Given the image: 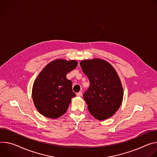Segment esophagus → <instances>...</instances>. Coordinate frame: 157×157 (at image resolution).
<instances>
[{"instance_id":"34e87169","label":"esophagus","mask_w":157,"mask_h":157,"mask_svg":"<svg viewBox=\"0 0 157 157\" xmlns=\"http://www.w3.org/2000/svg\"><path fill=\"white\" fill-rule=\"evenodd\" d=\"M77 95L78 96V97H81L82 95V92H78V93H77Z\"/></svg>"}]
</instances>
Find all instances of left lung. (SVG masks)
I'll use <instances>...</instances> for the list:
<instances>
[{
	"label": "left lung",
	"instance_id": "1",
	"mask_svg": "<svg viewBox=\"0 0 157 157\" xmlns=\"http://www.w3.org/2000/svg\"><path fill=\"white\" fill-rule=\"evenodd\" d=\"M80 65L90 82L83 94L90 114L98 120L110 118L121 105L124 90L115 68L100 59L84 60Z\"/></svg>",
	"mask_w": 157,
	"mask_h": 157
}]
</instances>
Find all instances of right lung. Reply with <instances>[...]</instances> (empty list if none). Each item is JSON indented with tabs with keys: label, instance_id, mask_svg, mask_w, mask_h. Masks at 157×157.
<instances>
[{
	"label": "right lung",
	"instance_id": "1",
	"mask_svg": "<svg viewBox=\"0 0 157 157\" xmlns=\"http://www.w3.org/2000/svg\"><path fill=\"white\" fill-rule=\"evenodd\" d=\"M76 60L57 59L48 63L40 72L32 87L34 105L42 115L57 118L67 110L72 98V82L66 77L77 66Z\"/></svg>",
	"mask_w": 157,
	"mask_h": 157
}]
</instances>
